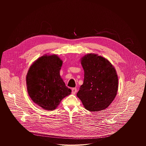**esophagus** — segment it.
<instances>
[{
    "label": "esophagus",
    "instance_id": "1",
    "mask_svg": "<svg viewBox=\"0 0 146 146\" xmlns=\"http://www.w3.org/2000/svg\"><path fill=\"white\" fill-rule=\"evenodd\" d=\"M76 92V88H73V89H72V94L74 95V94H75Z\"/></svg>",
    "mask_w": 146,
    "mask_h": 146
}]
</instances>
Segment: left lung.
Listing matches in <instances>:
<instances>
[{
    "label": "left lung",
    "mask_w": 146,
    "mask_h": 146,
    "mask_svg": "<svg viewBox=\"0 0 146 146\" xmlns=\"http://www.w3.org/2000/svg\"><path fill=\"white\" fill-rule=\"evenodd\" d=\"M84 79L76 95L89 111H103L117 95L118 78L116 70L107 59L95 54L81 58Z\"/></svg>",
    "instance_id": "8db88e82"
}]
</instances>
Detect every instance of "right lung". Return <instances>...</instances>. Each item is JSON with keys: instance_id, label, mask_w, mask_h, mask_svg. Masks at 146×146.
I'll use <instances>...</instances> for the list:
<instances>
[{"instance_id": "add662e5", "label": "right lung", "mask_w": 146, "mask_h": 146, "mask_svg": "<svg viewBox=\"0 0 146 146\" xmlns=\"http://www.w3.org/2000/svg\"><path fill=\"white\" fill-rule=\"evenodd\" d=\"M62 61L57 55H44L31 66L26 76L28 95L42 109L55 110L63 98L70 95L68 88L60 76Z\"/></svg>"}]
</instances>
